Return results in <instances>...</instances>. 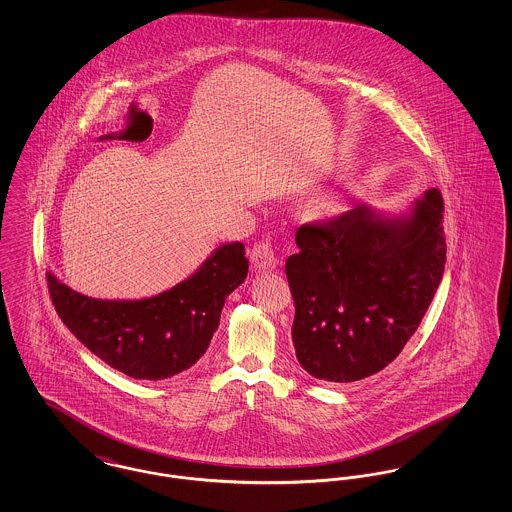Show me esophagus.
Here are the masks:
<instances>
[{"instance_id": "1", "label": "esophagus", "mask_w": 512, "mask_h": 512, "mask_svg": "<svg viewBox=\"0 0 512 512\" xmlns=\"http://www.w3.org/2000/svg\"><path fill=\"white\" fill-rule=\"evenodd\" d=\"M249 259H251V265L257 270H272L278 265L276 251L270 242H259L253 245L249 251Z\"/></svg>"}]
</instances>
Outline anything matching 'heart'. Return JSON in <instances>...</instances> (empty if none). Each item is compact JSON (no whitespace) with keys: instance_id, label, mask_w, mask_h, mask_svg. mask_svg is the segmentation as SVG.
<instances>
[{"instance_id":"1","label":"heart","mask_w":512,"mask_h":512,"mask_svg":"<svg viewBox=\"0 0 512 512\" xmlns=\"http://www.w3.org/2000/svg\"><path fill=\"white\" fill-rule=\"evenodd\" d=\"M322 209H324L326 213H336V211H338V203L326 201V203H322Z\"/></svg>"}]
</instances>
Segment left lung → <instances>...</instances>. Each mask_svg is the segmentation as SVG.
<instances>
[{
    "label": "left lung",
    "mask_w": 512,
    "mask_h": 512,
    "mask_svg": "<svg viewBox=\"0 0 512 512\" xmlns=\"http://www.w3.org/2000/svg\"><path fill=\"white\" fill-rule=\"evenodd\" d=\"M286 276L299 365L326 382H357L403 351L445 267L443 197L430 190L413 215L384 219L355 207L297 228Z\"/></svg>",
    "instance_id": "left-lung-1"
}]
</instances>
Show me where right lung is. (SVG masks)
<instances>
[{"label": "right lung", "instance_id": "1", "mask_svg": "<svg viewBox=\"0 0 512 512\" xmlns=\"http://www.w3.org/2000/svg\"><path fill=\"white\" fill-rule=\"evenodd\" d=\"M244 244L220 245L194 276L138 301H107L73 292L48 272L59 318L103 363L138 380H163L207 351L226 297L247 276Z\"/></svg>", "mask_w": 512, "mask_h": 512}]
</instances>
